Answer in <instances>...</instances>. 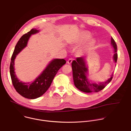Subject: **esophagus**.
I'll return each mask as SVG.
<instances>
[{
  "instance_id": "1",
  "label": "esophagus",
  "mask_w": 131,
  "mask_h": 131,
  "mask_svg": "<svg viewBox=\"0 0 131 131\" xmlns=\"http://www.w3.org/2000/svg\"><path fill=\"white\" fill-rule=\"evenodd\" d=\"M73 60V58H69V59H68V61H67V63H68V64H71V63L72 62V61Z\"/></svg>"
}]
</instances>
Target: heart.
Returning a JSON list of instances; mask_svg holds the SVG:
<instances>
[{"label": "heart", "mask_w": 131, "mask_h": 131, "mask_svg": "<svg viewBox=\"0 0 131 131\" xmlns=\"http://www.w3.org/2000/svg\"><path fill=\"white\" fill-rule=\"evenodd\" d=\"M90 37H91V35L88 32H83L81 33L80 35H79V36L76 38V39L75 40V43L76 44H80V43H83L88 40L90 38ZM94 44H95V40L93 39H90L88 41L86 46L83 48V50L85 49L86 48H89L93 46Z\"/></svg>", "instance_id": "1"}]
</instances>
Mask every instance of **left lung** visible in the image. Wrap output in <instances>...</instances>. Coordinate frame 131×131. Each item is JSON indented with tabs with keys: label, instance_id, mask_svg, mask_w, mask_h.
Here are the masks:
<instances>
[{
	"label": "left lung",
	"instance_id": "1",
	"mask_svg": "<svg viewBox=\"0 0 131 131\" xmlns=\"http://www.w3.org/2000/svg\"><path fill=\"white\" fill-rule=\"evenodd\" d=\"M111 44L114 49V60L116 62L118 58L117 45L112 37H111ZM72 68L73 81L75 87L80 91L86 93L98 92L101 91L112 81L113 77V74L111 77L106 82L99 84L90 83L87 78L86 74L88 69L84 57H79L77 58L76 61L74 60L72 63Z\"/></svg>",
	"mask_w": 131,
	"mask_h": 131
}]
</instances>
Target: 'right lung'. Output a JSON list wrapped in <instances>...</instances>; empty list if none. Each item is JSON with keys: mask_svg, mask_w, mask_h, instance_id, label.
<instances>
[{"mask_svg": "<svg viewBox=\"0 0 131 131\" xmlns=\"http://www.w3.org/2000/svg\"><path fill=\"white\" fill-rule=\"evenodd\" d=\"M38 31L36 29H31L20 38L12 56L9 66L10 78L15 90L21 96L28 99H35L44 94L50 86L58 70L66 63L63 59L53 60L41 75L31 83H22L17 79L14 72V60L16 56L26 46L30 36Z\"/></svg>", "mask_w": 131, "mask_h": 131, "instance_id": "add662e5", "label": "right lung"}]
</instances>
